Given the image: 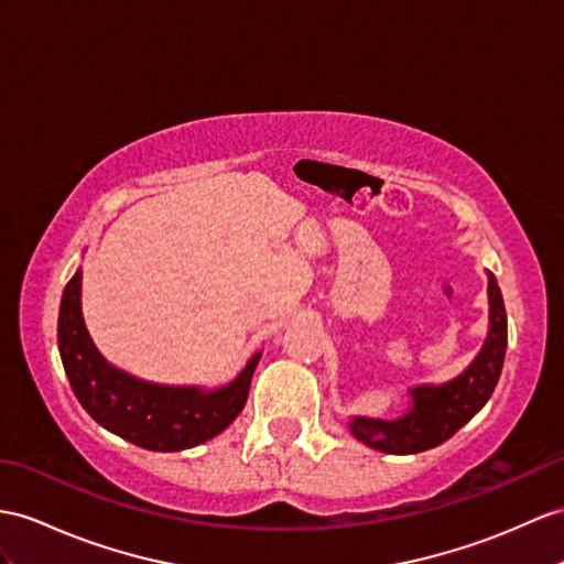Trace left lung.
<instances>
[{
	"mask_svg": "<svg viewBox=\"0 0 564 564\" xmlns=\"http://www.w3.org/2000/svg\"><path fill=\"white\" fill-rule=\"evenodd\" d=\"M490 296V329L484 349L476 361L459 378L445 382L441 388L411 390L414 406L400 421H373L354 419L351 433L361 443L390 455H414L449 441L464 423L474 419L484 406L502 373L505 347H507V313L496 278L488 272Z\"/></svg>",
	"mask_w": 564,
	"mask_h": 564,
	"instance_id": "obj_1",
	"label": "left lung"
}]
</instances>
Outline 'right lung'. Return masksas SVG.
Instances as JSON below:
<instances>
[{
  "label": "right lung",
  "instance_id": "add662e5",
  "mask_svg": "<svg viewBox=\"0 0 564 564\" xmlns=\"http://www.w3.org/2000/svg\"><path fill=\"white\" fill-rule=\"evenodd\" d=\"M57 341L80 406L102 429L153 452L186 449L223 433L243 409L260 359L256 354L237 380L213 392L153 386L121 373L102 359L86 329L80 313V270L68 280L62 296Z\"/></svg>",
  "mask_w": 564,
  "mask_h": 564
}]
</instances>
